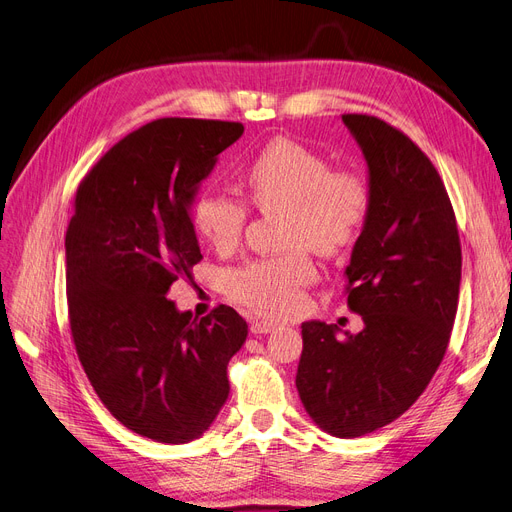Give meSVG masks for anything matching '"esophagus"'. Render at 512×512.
<instances>
[{
	"label": "esophagus",
	"mask_w": 512,
	"mask_h": 512,
	"mask_svg": "<svg viewBox=\"0 0 512 512\" xmlns=\"http://www.w3.org/2000/svg\"><path fill=\"white\" fill-rule=\"evenodd\" d=\"M276 329L274 323H268V320H253L251 323V333L253 335H266V333H272Z\"/></svg>",
	"instance_id": "obj_1"
}]
</instances>
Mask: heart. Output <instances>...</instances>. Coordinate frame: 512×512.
I'll return each mask as SVG.
<instances>
[{
  "label": "heart",
  "instance_id": "b5f03b06",
  "mask_svg": "<svg viewBox=\"0 0 512 512\" xmlns=\"http://www.w3.org/2000/svg\"><path fill=\"white\" fill-rule=\"evenodd\" d=\"M242 183L261 213H285L282 236L295 249L253 259L225 274V291L246 310L280 318L301 306V289L316 278L308 246L318 255L344 253L358 240L371 213V183L358 166H333L316 149L276 137L246 164ZM246 200L202 189L192 204L196 232L219 253L238 246L249 223Z\"/></svg>",
  "mask_w": 512,
  "mask_h": 512
}]
</instances>
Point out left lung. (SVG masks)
<instances>
[{"label": "left lung", "instance_id": "1", "mask_svg": "<svg viewBox=\"0 0 512 512\" xmlns=\"http://www.w3.org/2000/svg\"><path fill=\"white\" fill-rule=\"evenodd\" d=\"M342 120L369 164L371 213L346 268L348 308L365 329L337 337L320 320L301 325L295 386L318 428L354 439L401 418L437 373L458 312L462 246L424 151L375 116Z\"/></svg>", "mask_w": 512, "mask_h": 512}]
</instances>
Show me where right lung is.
Masks as SVG:
<instances>
[{
	"label": "right lung",
	"mask_w": 512,
	"mask_h": 512,
	"mask_svg": "<svg viewBox=\"0 0 512 512\" xmlns=\"http://www.w3.org/2000/svg\"><path fill=\"white\" fill-rule=\"evenodd\" d=\"M240 122L160 118L113 145L80 181L67 227V306L88 380L128 430L198 439L230 394L246 339L230 306L192 318L168 299L202 259L189 204Z\"/></svg>",
	"instance_id": "add662e5"
}]
</instances>
